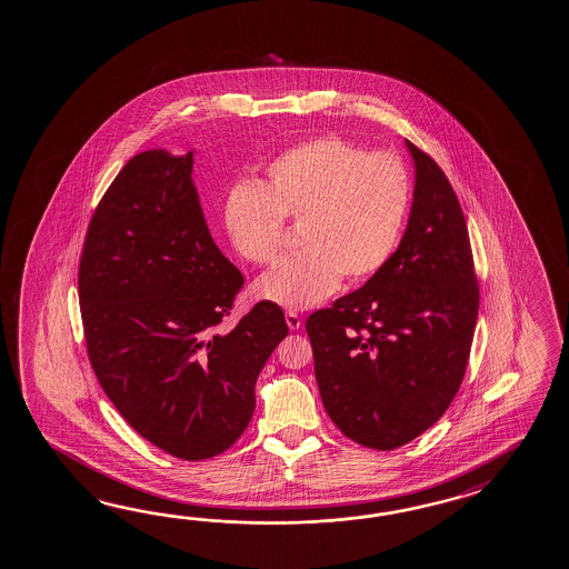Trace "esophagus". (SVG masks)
<instances>
[{"mask_svg": "<svg viewBox=\"0 0 569 569\" xmlns=\"http://www.w3.org/2000/svg\"><path fill=\"white\" fill-rule=\"evenodd\" d=\"M284 321H287V326H289V330H301V326H303V319L299 318L297 313H292V311H287V316H284Z\"/></svg>", "mask_w": 569, "mask_h": 569, "instance_id": "obj_1", "label": "esophagus"}]
</instances>
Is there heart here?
Listing matches in <instances>:
<instances>
[{
	"label": "heart",
	"mask_w": 569,
	"mask_h": 569,
	"mask_svg": "<svg viewBox=\"0 0 569 569\" xmlns=\"http://www.w3.org/2000/svg\"><path fill=\"white\" fill-rule=\"evenodd\" d=\"M410 173L391 153H369L340 137L287 149L266 168L264 186H233L226 231L251 264H270L282 246V219L301 226L305 251L251 287L260 301L301 311L340 287L375 277L393 256L408 219Z\"/></svg>",
	"instance_id": "1"
}]
</instances>
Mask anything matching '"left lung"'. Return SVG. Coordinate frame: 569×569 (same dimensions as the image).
I'll return each mask as SVG.
<instances>
[{"instance_id":"obj_1","label":"left lung","mask_w":569,"mask_h":569,"mask_svg":"<svg viewBox=\"0 0 569 569\" xmlns=\"http://www.w3.org/2000/svg\"><path fill=\"white\" fill-rule=\"evenodd\" d=\"M410 217L389 262L307 319L323 408L343 435L391 450L426 432L459 391L479 289L461 204L437 161L406 139Z\"/></svg>"}]
</instances>
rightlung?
<instances>
[{
	"label": "right lung",
	"instance_id": "1",
	"mask_svg": "<svg viewBox=\"0 0 569 569\" xmlns=\"http://www.w3.org/2000/svg\"><path fill=\"white\" fill-rule=\"evenodd\" d=\"M192 172L194 149L129 159L93 212L78 287L108 399L151 445L202 461L248 428L258 375L289 328L262 301L217 330L243 277L212 241Z\"/></svg>",
	"mask_w": 569,
	"mask_h": 569
}]
</instances>
